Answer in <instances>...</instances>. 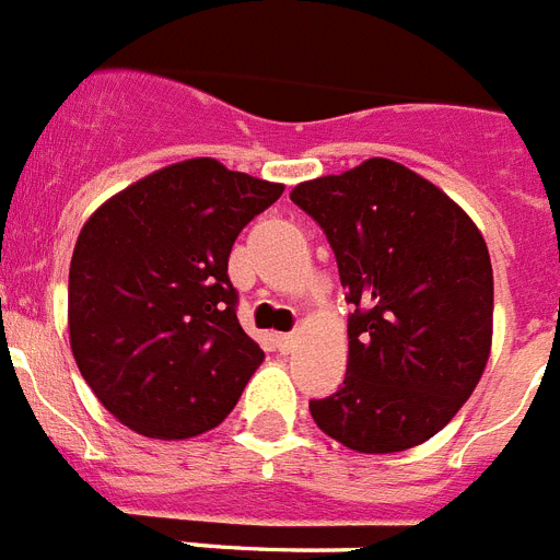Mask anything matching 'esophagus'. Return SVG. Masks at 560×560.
Masks as SVG:
<instances>
[{"instance_id":"34e87169","label":"esophagus","mask_w":560,"mask_h":560,"mask_svg":"<svg viewBox=\"0 0 560 560\" xmlns=\"http://www.w3.org/2000/svg\"><path fill=\"white\" fill-rule=\"evenodd\" d=\"M295 343H299V338H295L293 332L290 335H276V347H279V352H293Z\"/></svg>"}]
</instances>
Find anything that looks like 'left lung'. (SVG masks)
I'll list each match as a JSON object with an SVG mask.
<instances>
[{
    "mask_svg": "<svg viewBox=\"0 0 560 560\" xmlns=\"http://www.w3.org/2000/svg\"><path fill=\"white\" fill-rule=\"evenodd\" d=\"M338 259L354 304L343 386L310 400L327 436L358 454L431 440L474 395L493 343V267L482 231L402 163L369 158L290 191Z\"/></svg>",
    "mask_w": 560,
    "mask_h": 560,
    "instance_id": "8db88e82",
    "label": "left lung"
}]
</instances>
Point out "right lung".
Wrapping results in <instances>:
<instances>
[{
	"label": "right lung",
	"instance_id": "right-lung-1",
	"mask_svg": "<svg viewBox=\"0 0 560 560\" xmlns=\"http://www.w3.org/2000/svg\"><path fill=\"white\" fill-rule=\"evenodd\" d=\"M281 191L194 158L145 174L84 222L70 261V347L124 425L188 440L231 415L265 352L236 318L228 256Z\"/></svg>",
	"mask_w": 560,
	"mask_h": 560
}]
</instances>
